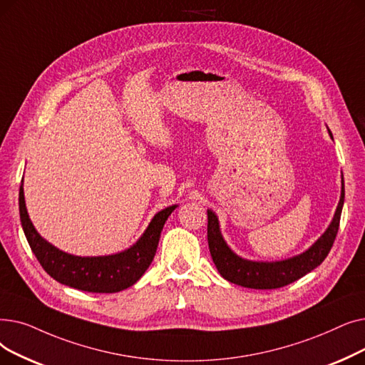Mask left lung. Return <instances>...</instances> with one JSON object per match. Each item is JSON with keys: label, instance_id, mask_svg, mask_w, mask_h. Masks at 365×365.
Listing matches in <instances>:
<instances>
[{"label": "left lung", "instance_id": "1", "mask_svg": "<svg viewBox=\"0 0 365 365\" xmlns=\"http://www.w3.org/2000/svg\"><path fill=\"white\" fill-rule=\"evenodd\" d=\"M343 202L344 182L341 180L340 202L327 232L306 252L276 263H257L237 257L224 242L217 215L207 210V245L220 274L232 284L254 289H276L299 281L300 277L318 267L331 251L339 232Z\"/></svg>", "mask_w": 365, "mask_h": 365}]
</instances>
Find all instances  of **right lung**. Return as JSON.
<instances>
[{
	"mask_svg": "<svg viewBox=\"0 0 365 365\" xmlns=\"http://www.w3.org/2000/svg\"><path fill=\"white\" fill-rule=\"evenodd\" d=\"M175 207L177 205H172L155 214L143 237L125 252L107 257H76L50 245L34 229L26 212L24 187L19 188L22 227L41 267L58 282L88 292H118L140 279L153 262L165 221Z\"/></svg>",
	"mask_w": 365,
	"mask_h": 365,
	"instance_id": "1",
	"label": "right lung"
}]
</instances>
